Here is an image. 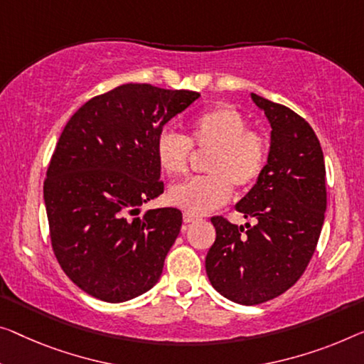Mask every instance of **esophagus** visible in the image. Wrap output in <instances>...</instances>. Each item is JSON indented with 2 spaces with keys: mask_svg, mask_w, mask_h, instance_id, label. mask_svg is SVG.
Returning a JSON list of instances; mask_svg holds the SVG:
<instances>
[{
  "mask_svg": "<svg viewBox=\"0 0 364 364\" xmlns=\"http://www.w3.org/2000/svg\"><path fill=\"white\" fill-rule=\"evenodd\" d=\"M183 220H184V224H191V222H196L198 220V217L193 215V214H184L183 215Z\"/></svg>",
  "mask_w": 364,
  "mask_h": 364,
  "instance_id": "34e87169",
  "label": "esophagus"
}]
</instances>
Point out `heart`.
I'll list each match as a JSON object with an SVG mask.
<instances>
[{
    "label": "heart",
    "mask_w": 364,
    "mask_h": 364,
    "mask_svg": "<svg viewBox=\"0 0 364 364\" xmlns=\"http://www.w3.org/2000/svg\"><path fill=\"white\" fill-rule=\"evenodd\" d=\"M191 147L210 150L205 161L208 176H198L168 191V200L186 214L200 215L220 208L232 198V184L248 188L262 175L268 159V144L258 130L230 106H215L189 121L188 137L164 129L155 140V155L168 176L188 171Z\"/></svg>",
    "instance_id": "b5f03b06"
}]
</instances>
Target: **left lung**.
<instances>
[{
  "label": "left lung",
  "mask_w": 364,
  "mask_h": 364,
  "mask_svg": "<svg viewBox=\"0 0 364 364\" xmlns=\"http://www.w3.org/2000/svg\"><path fill=\"white\" fill-rule=\"evenodd\" d=\"M271 126L268 161L235 209L255 225L213 217L215 242L205 273L217 292L243 306L274 299L296 284L316 252L327 209L321 142L306 119L252 93Z\"/></svg>",
  "instance_id": "8db88e82"
}]
</instances>
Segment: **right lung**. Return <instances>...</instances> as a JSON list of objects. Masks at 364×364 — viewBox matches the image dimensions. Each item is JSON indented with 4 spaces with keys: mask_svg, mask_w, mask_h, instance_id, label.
I'll use <instances>...</instances> for the list:
<instances>
[{
    "mask_svg": "<svg viewBox=\"0 0 364 364\" xmlns=\"http://www.w3.org/2000/svg\"><path fill=\"white\" fill-rule=\"evenodd\" d=\"M200 95L127 83L85 102L67 122L43 183L53 253L70 279L106 302L159 283L180 234L175 208L140 205L164 193L155 140Z\"/></svg>",
    "mask_w": 364,
    "mask_h": 364,
    "instance_id": "1",
    "label": "right lung"
}]
</instances>
